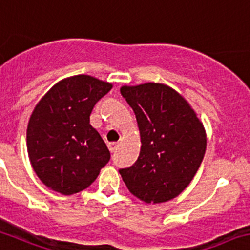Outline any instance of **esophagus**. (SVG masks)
<instances>
[{
	"label": "esophagus",
	"mask_w": 250,
	"mask_h": 250,
	"mask_svg": "<svg viewBox=\"0 0 250 250\" xmlns=\"http://www.w3.org/2000/svg\"><path fill=\"white\" fill-rule=\"evenodd\" d=\"M118 142H109L108 147H109V151L110 152H115L116 148H118Z\"/></svg>",
	"instance_id": "34e87169"
}]
</instances>
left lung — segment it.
<instances>
[{
    "mask_svg": "<svg viewBox=\"0 0 250 250\" xmlns=\"http://www.w3.org/2000/svg\"><path fill=\"white\" fill-rule=\"evenodd\" d=\"M120 92L136 115L142 144L136 162L119 169L124 183L147 204L177 198L205 156L203 123L177 91L162 83L124 85Z\"/></svg>",
    "mask_w": 250,
    "mask_h": 250,
    "instance_id": "8db88e82",
    "label": "left lung"
}]
</instances>
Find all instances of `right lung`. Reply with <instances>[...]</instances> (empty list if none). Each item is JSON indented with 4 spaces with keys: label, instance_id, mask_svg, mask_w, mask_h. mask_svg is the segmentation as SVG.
<instances>
[{
    "label": "right lung",
    "instance_id": "obj_1",
    "mask_svg": "<svg viewBox=\"0 0 250 250\" xmlns=\"http://www.w3.org/2000/svg\"><path fill=\"white\" fill-rule=\"evenodd\" d=\"M111 87L92 76H72L56 83L33 110L28 154L39 179L54 191H82L109 162L110 152L89 116Z\"/></svg>",
    "mask_w": 250,
    "mask_h": 250
}]
</instances>
